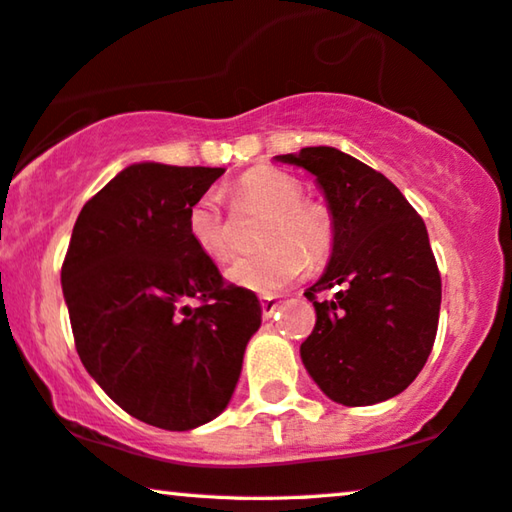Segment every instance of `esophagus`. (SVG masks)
<instances>
[{"mask_svg":"<svg viewBox=\"0 0 512 512\" xmlns=\"http://www.w3.org/2000/svg\"><path fill=\"white\" fill-rule=\"evenodd\" d=\"M279 307V300L277 296H263L261 298V312H263V319H270L275 310Z\"/></svg>","mask_w":512,"mask_h":512,"instance_id":"esophagus-1","label":"esophagus"}]
</instances>
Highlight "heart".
I'll use <instances>...</instances> for the list:
<instances>
[{"mask_svg": "<svg viewBox=\"0 0 512 512\" xmlns=\"http://www.w3.org/2000/svg\"><path fill=\"white\" fill-rule=\"evenodd\" d=\"M303 184L277 167H254L230 186L233 212H263V251L235 258L226 277L242 289L275 293L298 279L307 261L317 263L333 247V216L324 205L303 200ZM186 230L191 242L212 261L233 254L230 226L216 195H202L188 209Z\"/></svg>", "mask_w": 512, "mask_h": 512, "instance_id": "1", "label": "heart"}]
</instances>
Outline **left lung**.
<instances>
[{"instance_id": "obj_1", "label": "left lung", "mask_w": 512, "mask_h": 512, "mask_svg": "<svg viewBox=\"0 0 512 512\" xmlns=\"http://www.w3.org/2000/svg\"><path fill=\"white\" fill-rule=\"evenodd\" d=\"M277 160L317 177L335 228L324 277L305 291L317 321L300 359L335 403L387 401L419 375L438 331L440 272L422 216L382 172L333 146ZM328 288L336 298L319 301Z\"/></svg>"}]
</instances>
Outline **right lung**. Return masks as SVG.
<instances>
[{
  "mask_svg": "<svg viewBox=\"0 0 512 512\" xmlns=\"http://www.w3.org/2000/svg\"><path fill=\"white\" fill-rule=\"evenodd\" d=\"M223 167L139 163L83 205L62 263L74 345L111 401L158 429L221 415L261 326L256 293L228 284L186 216Z\"/></svg>",
  "mask_w": 512,
  "mask_h": 512,
  "instance_id": "add662e5",
  "label": "right lung"
}]
</instances>
